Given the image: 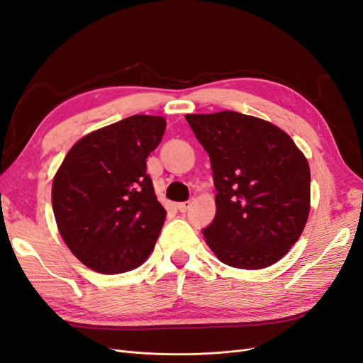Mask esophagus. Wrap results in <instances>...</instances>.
<instances>
[{
	"label": "esophagus",
	"mask_w": 363,
	"mask_h": 363,
	"mask_svg": "<svg viewBox=\"0 0 363 363\" xmlns=\"http://www.w3.org/2000/svg\"><path fill=\"white\" fill-rule=\"evenodd\" d=\"M191 201H183V203H180L179 206H177V208L179 211L182 212V213H184V212H188L189 211V207H191Z\"/></svg>",
	"instance_id": "esophagus-1"
}]
</instances>
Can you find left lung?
<instances>
[{"label":"left lung","mask_w":363,"mask_h":363,"mask_svg":"<svg viewBox=\"0 0 363 363\" xmlns=\"http://www.w3.org/2000/svg\"><path fill=\"white\" fill-rule=\"evenodd\" d=\"M211 157L216 213L203 228L225 265L260 269L298 240L311 211V169L283 130L232 111L186 115Z\"/></svg>","instance_id":"left-lung-1"}]
</instances>
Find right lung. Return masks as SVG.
I'll return each instance as SVG.
<instances>
[{"label":"right lung","mask_w":363,"mask_h":363,"mask_svg":"<svg viewBox=\"0 0 363 363\" xmlns=\"http://www.w3.org/2000/svg\"><path fill=\"white\" fill-rule=\"evenodd\" d=\"M162 116L133 115L82 138L52 182L59 232L72 255L103 274L138 268L155 247L167 211L147 174L164 133Z\"/></svg>","instance_id":"add662e5"}]
</instances>
